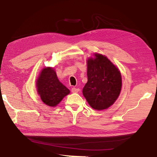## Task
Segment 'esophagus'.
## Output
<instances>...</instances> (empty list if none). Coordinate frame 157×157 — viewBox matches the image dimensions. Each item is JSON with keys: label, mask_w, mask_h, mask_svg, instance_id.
<instances>
[{"label": "esophagus", "mask_w": 157, "mask_h": 157, "mask_svg": "<svg viewBox=\"0 0 157 157\" xmlns=\"http://www.w3.org/2000/svg\"><path fill=\"white\" fill-rule=\"evenodd\" d=\"M79 90H79V88H71V92H72L73 93H76V92H79Z\"/></svg>", "instance_id": "esophagus-1"}]
</instances>
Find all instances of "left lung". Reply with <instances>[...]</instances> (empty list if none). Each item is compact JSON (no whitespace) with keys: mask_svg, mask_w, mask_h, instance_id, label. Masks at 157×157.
Listing matches in <instances>:
<instances>
[{"mask_svg":"<svg viewBox=\"0 0 157 157\" xmlns=\"http://www.w3.org/2000/svg\"><path fill=\"white\" fill-rule=\"evenodd\" d=\"M88 60V82L83 94L92 108L104 110L110 107L120 95L122 78L120 71L106 56L96 53Z\"/></svg>","mask_w":157,"mask_h":157,"instance_id":"1","label":"left lung"}]
</instances>
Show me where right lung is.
Returning <instances> with one entry per match:
<instances>
[{
	"label": "right lung",
	"mask_w": 157,
	"mask_h": 157,
	"mask_svg": "<svg viewBox=\"0 0 157 157\" xmlns=\"http://www.w3.org/2000/svg\"><path fill=\"white\" fill-rule=\"evenodd\" d=\"M37 89L42 101L48 106H56L63 97L69 93V90L59 81L53 68H44L37 81Z\"/></svg>",
	"instance_id": "add662e5"
}]
</instances>
